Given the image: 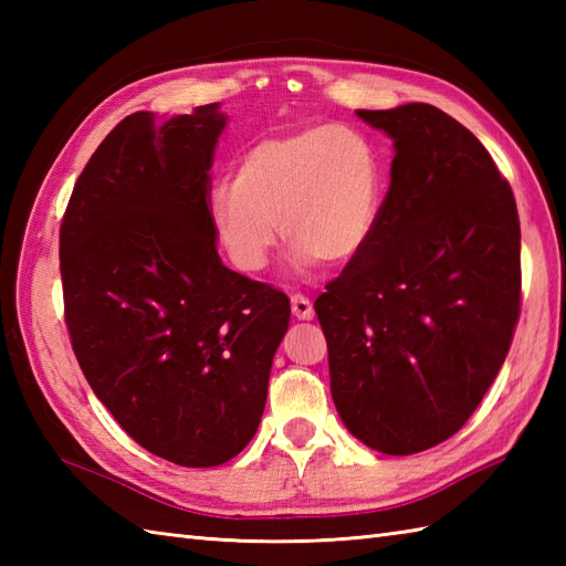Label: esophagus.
<instances>
[{
  "mask_svg": "<svg viewBox=\"0 0 566 566\" xmlns=\"http://www.w3.org/2000/svg\"><path fill=\"white\" fill-rule=\"evenodd\" d=\"M292 314L298 321H311L314 318V304L304 294H292Z\"/></svg>",
  "mask_w": 566,
  "mask_h": 566,
  "instance_id": "esophagus-1",
  "label": "esophagus"
}]
</instances>
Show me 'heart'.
I'll return each mask as SVG.
<instances>
[{"label":"heart","instance_id":"obj_1","mask_svg":"<svg viewBox=\"0 0 566 566\" xmlns=\"http://www.w3.org/2000/svg\"><path fill=\"white\" fill-rule=\"evenodd\" d=\"M387 170L365 134L350 126H308L258 140L240 155L231 185L209 195V221L240 272L268 268L276 223L292 262H353L377 231Z\"/></svg>","mask_w":566,"mask_h":566}]
</instances>
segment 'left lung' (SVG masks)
I'll list each match as a JSON object with an SVG mask.
<instances>
[{
    "label": "left lung",
    "instance_id": "left-lung-1",
    "mask_svg": "<svg viewBox=\"0 0 566 566\" xmlns=\"http://www.w3.org/2000/svg\"><path fill=\"white\" fill-rule=\"evenodd\" d=\"M357 116L394 140L369 245L316 298L345 428L384 454L452 438L521 316V221L479 138L430 104Z\"/></svg>",
    "mask_w": 566,
    "mask_h": 566
}]
</instances>
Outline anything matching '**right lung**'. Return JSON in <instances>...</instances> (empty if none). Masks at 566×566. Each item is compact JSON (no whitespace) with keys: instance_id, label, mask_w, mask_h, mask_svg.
Returning a JSON list of instances; mask_svg holds the SVG:
<instances>
[{"instance_id":"obj_1","label":"right lung","mask_w":566,"mask_h":566,"mask_svg":"<svg viewBox=\"0 0 566 566\" xmlns=\"http://www.w3.org/2000/svg\"><path fill=\"white\" fill-rule=\"evenodd\" d=\"M221 104L126 116L77 177L60 226L72 350L140 448L216 467L255 436L290 298L228 270L209 221Z\"/></svg>"}]
</instances>
